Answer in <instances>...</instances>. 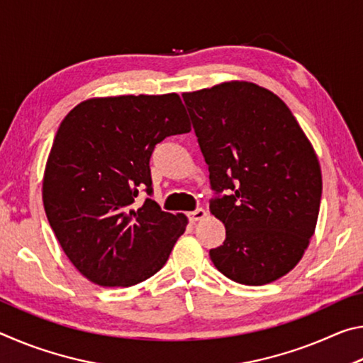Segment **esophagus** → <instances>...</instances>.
Here are the masks:
<instances>
[{
  "mask_svg": "<svg viewBox=\"0 0 363 363\" xmlns=\"http://www.w3.org/2000/svg\"><path fill=\"white\" fill-rule=\"evenodd\" d=\"M205 216H206V211L203 210V208H196V210H194L192 213H189L190 220H201Z\"/></svg>",
  "mask_w": 363,
  "mask_h": 363,
  "instance_id": "34e87169",
  "label": "esophagus"
}]
</instances>
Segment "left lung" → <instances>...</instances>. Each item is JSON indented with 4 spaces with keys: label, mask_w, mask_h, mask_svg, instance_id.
I'll return each instance as SVG.
<instances>
[{
    "label": "left lung",
    "mask_w": 363,
    "mask_h": 363,
    "mask_svg": "<svg viewBox=\"0 0 363 363\" xmlns=\"http://www.w3.org/2000/svg\"><path fill=\"white\" fill-rule=\"evenodd\" d=\"M182 99L216 194L210 211L225 225L213 264L243 285L284 277L303 257L320 208L311 143L285 102L257 84L229 82Z\"/></svg>",
    "instance_id": "1"
}]
</instances>
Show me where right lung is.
<instances>
[{
  "label": "right lung",
  "instance_id": "add662e5",
  "mask_svg": "<svg viewBox=\"0 0 363 363\" xmlns=\"http://www.w3.org/2000/svg\"><path fill=\"white\" fill-rule=\"evenodd\" d=\"M190 131L177 94L89 99L60 123L49 153L43 203L64 253L101 286H131L157 274L187 225L152 195L158 143Z\"/></svg>",
  "mask_w": 363,
  "mask_h": 363
}]
</instances>
